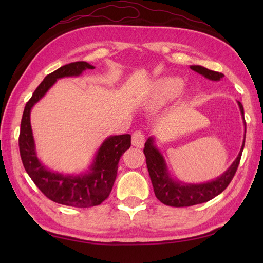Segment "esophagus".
Instances as JSON below:
<instances>
[{
  "label": "esophagus",
  "mask_w": 263,
  "mask_h": 263,
  "mask_svg": "<svg viewBox=\"0 0 263 263\" xmlns=\"http://www.w3.org/2000/svg\"><path fill=\"white\" fill-rule=\"evenodd\" d=\"M132 144L137 148H142L144 144V135L141 131H136L132 135Z\"/></svg>",
  "instance_id": "34e87169"
}]
</instances>
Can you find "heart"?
I'll use <instances>...</instances> for the list:
<instances>
[{
	"mask_svg": "<svg viewBox=\"0 0 263 263\" xmlns=\"http://www.w3.org/2000/svg\"><path fill=\"white\" fill-rule=\"evenodd\" d=\"M184 81L177 77H164L156 80L150 87L147 105L158 109L174 102L184 90Z\"/></svg>",
	"mask_w": 263,
	"mask_h": 263,
	"instance_id": "obj_1",
	"label": "heart"
}]
</instances>
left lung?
Returning a JSON list of instances; mask_svg holds the SVG:
<instances>
[{
	"label": "left lung",
	"mask_w": 263,
	"mask_h": 263,
	"mask_svg": "<svg viewBox=\"0 0 263 263\" xmlns=\"http://www.w3.org/2000/svg\"><path fill=\"white\" fill-rule=\"evenodd\" d=\"M191 70L198 72L199 74L212 81H219L224 78V74L219 72L211 71L201 65H191ZM239 110L243 117L244 127L247 131V124L244 120V108L243 105L237 102ZM245 137L242 143V148L239 150L236 159L233 161L226 172L220 176L205 183H184L180 180H174L170 174L168 167L160 150L156 147L154 137H150L144 143L143 153L146 156V163L148 172L152 180L155 195L160 202L171 206H190L199 203H203L214 199L218 194H220L228 186V184L233 180L236 170L241 160V156L244 149Z\"/></svg>",
	"instance_id": "left-lung-1"
}]
</instances>
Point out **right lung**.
<instances>
[{"mask_svg":"<svg viewBox=\"0 0 263 263\" xmlns=\"http://www.w3.org/2000/svg\"><path fill=\"white\" fill-rule=\"evenodd\" d=\"M88 69L92 70L95 66L81 61L61 66L46 76L26 104L19 136L22 164L37 187L54 202L77 208L98 205L108 198L117 175L121 156L131 146V136L121 135L106 138L87 172L78 175L62 174L46 168L38 159L31 130L30 111L33 105L45 96L49 88L59 79L79 77Z\"/></svg>","mask_w":263,"mask_h":263,"instance_id":"1","label":"right lung"}]
</instances>
